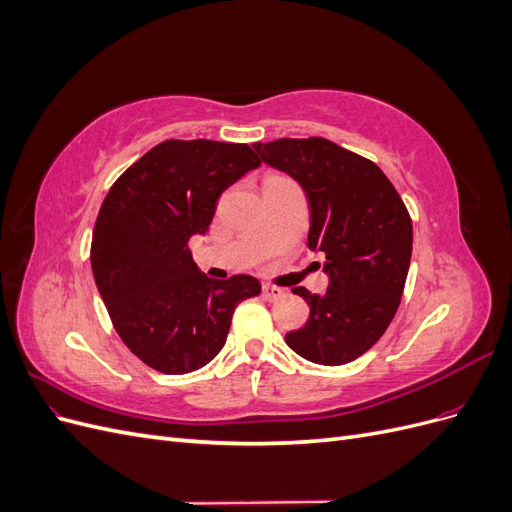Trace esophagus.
<instances>
[{
  "instance_id": "obj_1",
  "label": "esophagus",
  "mask_w": 512,
  "mask_h": 512,
  "mask_svg": "<svg viewBox=\"0 0 512 512\" xmlns=\"http://www.w3.org/2000/svg\"><path fill=\"white\" fill-rule=\"evenodd\" d=\"M262 294H265V299L275 301V299H282L284 294H286V290L277 288V286H271V284H265V286H262Z\"/></svg>"
}]
</instances>
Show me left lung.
<instances>
[{
  "mask_svg": "<svg viewBox=\"0 0 512 512\" xmlns=\"http://www.w3.org/2000/svg\"><path fill=\"white\" fill-rule=\"evenodd\" d=\"M260 160L297 181L309 200L307 245L327 256L329 288H294L309 305L286 344L318 365H346L374 346L404 294L412 220L382 170L327 138L254 143Z\"/></svg>",
  "mask_w": 512,
  "mask_h": 512,
  "instance_id": "8db88e82",
  "label": "left lung"
}]
</instances>
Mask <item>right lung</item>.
<instances>
[{"mask_svg": "<svg viewBox=\"0 0 512 512\" xmlns=\"http://www.w3.org/2000/svg\"><path fill=\"white\" fill-rule=\"evenodd\" d=\"M258 166L247 145L164 141L104 198L91 239L94 280L123 344L162 374L213 361L235 307L260 294L252 275L211 280L188 247L207 232L220 194Z\"/></svg>", "mask_w": 512, "mask_h": 512, "instance_id": "1", "label": "right lung"}]
</instances>
